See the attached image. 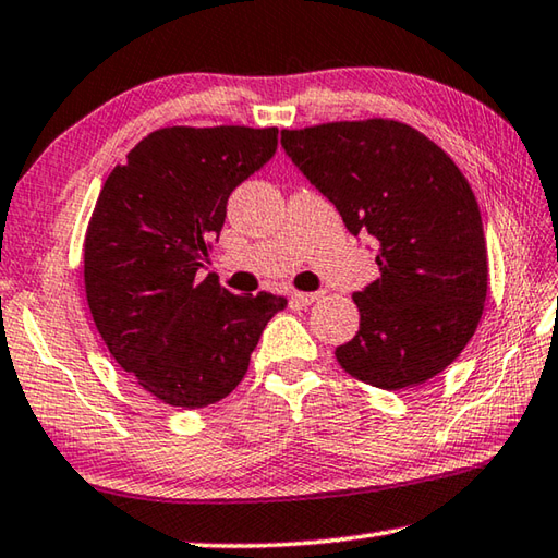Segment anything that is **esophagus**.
I'll use <instances>...</instances> for the list:
<instances>
[{
    "label": "esophagus",
    "instance_id": "esophagus-1",
    "mask_svg": "<svg viewBox=\"0 0 558 558\" xmlns=\"http://www.w3.org/2000/svg\"><path fill=\"white\" fill-rule=\"evenodd\" d=\"M315 300H319V292H300V290L290 292V302H292V305H298V307L313 305Z\"/></svg>",
    "mask_w": 558,
    "mask_h": 558
}]
</instances>
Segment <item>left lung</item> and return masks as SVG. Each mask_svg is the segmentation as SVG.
Segmentation results:
<instances>
[{"label": "left lung", "mask_w": 558, "mask_h": 558, "mask_svg": "<svg viewBox=\"0 0 558 558\" xmlns=\"http://www.w3.org/2000/svg\"><path fill=\"white\" fill-rule=\"evenodd\" d=\"M280 143L352 235L379 245V278L354 292L359 332L337 347L354 379L401 391L456 362L487 298V248L475 194L423 132L372 118L282 130Z\"/></svg>", "instance_id": "1"}]
</instances>
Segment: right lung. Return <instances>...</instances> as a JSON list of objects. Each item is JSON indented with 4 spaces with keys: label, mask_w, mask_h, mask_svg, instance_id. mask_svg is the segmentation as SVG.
<instances>
[{
    "label": "right lung",
    "mask_w": 558,
    "mask_h": 558,
    "mask_svg": "<svg viewBox=\"0 0 558 558\" xmlns=\"http://www.w3.org/2000/svg\"><path fill=\"white\" fill-rule=\"evenodd\" d=\"M278 128H162L100 189L83 243L86 298L102 342L147 393L204 409L248 372L272 292L233 295L209 272L235 186L276 155Z\"/></svg>",
    "instance_id": "1"
}]
</instances>
